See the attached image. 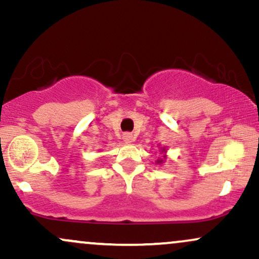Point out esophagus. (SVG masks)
I'll use <instances>...</instances> for the list:
<instances>
[{
	"mask_svg": "<svg viewBox=\"0 0 259 259\" xmlns=\"http://www.w3.org/2000/svg\"><path fill=\"white\" fill-rule=\"evenodd\" d=\"M123 141L126 143H131L133 141V136L131 133H124L123 135Z\"/></svg>",
	"mask_w": 259,
	"mask_h": 259,
	"instance_id": "34e87169",
	"label": "esophagus"
}]
</instances>
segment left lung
Listing matches in <instances>:
<instances>
[{"label": "left lung", "mask_w": 259, "mask_h": 259, "mask_svg": "<svg viewBox=\"0 0 259 259\" xmlns=\"http://www.w3.org/2000/svg\"><path fill=\"white\" fill-rule=\"evenodd\" d=\"M160 150H161V154H163V159H159L156 161V163L157 165H162V162H165V160L167 159V149L163 147V148H160Z\"/></svg>", "instance_id": "1"}]
</instances>
